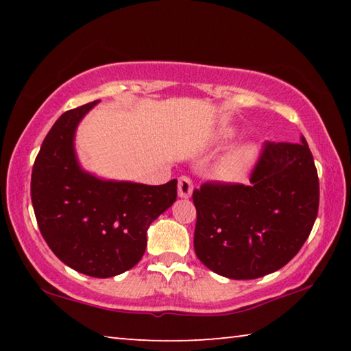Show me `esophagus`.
I'll return each instance as SVG.
<instances>
[{"instance_id":"1","label":"esophagus","mask_w":351,"mask_h":351,"mask_svg":"<svg viewBox=\"0 0 351 351\" xmlns=\"http://www.w3.org/2000/svg\"><path fill=\"white\" fill-rule=\"evenodd\" d=\"M192 192L193 182L190 181V178L181 176L180 180H178V195H180V198H190L192 197Z\"/></svg>"}]
</instances>
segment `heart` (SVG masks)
Wrapping results in <instances>:
<instances>
[{
	"label": "heart",
	"instance_id": "obj_1",
	"mask_svg": "<svg viewBox=\"0 0 351 351\" xmlns=\"http://www.w3.org/2000/svg\"><path fill=\"white\" fill-rule=\"evenodd\" d=\"M258 156L257 144L247 142L226 156L218 167V175L224 181H239L252 167Z\"/></svg>",
	"mask_w": 351,
	"mask_h": 351
}]
</instances>
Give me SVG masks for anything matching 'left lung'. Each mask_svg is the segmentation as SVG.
Here are the masks:
<instances>
[{
  "label": "left lung",
  "mask_w": 351,
  "mask_h": 351,
  "mask_svg": "<svg viewBox=\"0 0 351 351\" xmlns=\"http://www.w3.org/2000/svg\"><path fill=\"white\" fill-rule=\"evenodd\" d=\"M193 247L201 263L234 280L283 268L304 246L319 209V178L304 136L266 142L251 184L206 182L193 190Z\"/></svg>",
  "instance_id": "left-lung-1"
}]
</instances>
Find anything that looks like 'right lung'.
<instances>
[{
	"instance_id": "1",
	"label": "right lung",
	"mask_w": 351,
	"mask_h": 351,
	"mask_svg": "<svg viewBox=\"0 0 351 351\" xmlns=\"http://www.w3.org/2000/svg\"><path fill=\"white\" fill-rule=\"evenodd\" d=\"M99 100L57 119L35 158L31 198L40 232L64 265L106 278L138 263L147 229L175 203L176 180L162 186L106 181L80 167L74 150L79 122Z\"/></svg>"
}]
</instances>
